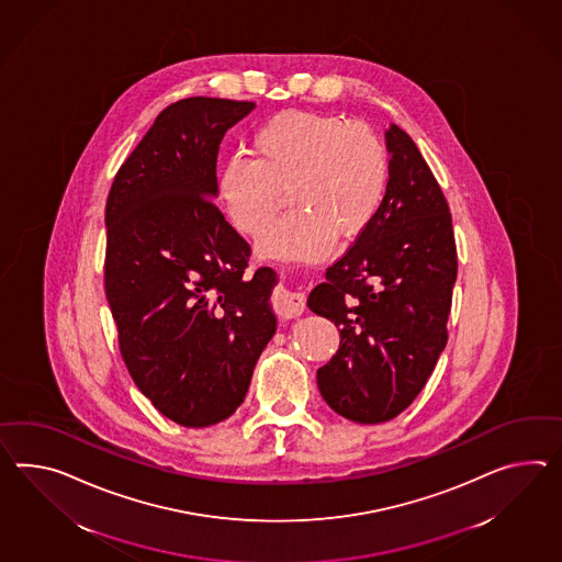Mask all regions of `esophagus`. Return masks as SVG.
Instances as JSON below:
<instances>
[{"label": "esophagus", "instance_id": "1", "mask_svg": "<svg viewBox=\"0 0 562 562\" xmlns=\"http://www.w3.org/2000/svg\"><path fill=\"white\" fill-rule=\"evenodd\" d=\"M304 308H306V299L302 292L282 290L276 299V313L282 318H296L304 313Z\"/></svg>", "mask_w": 562, "mask_h": 562}]
</instances>
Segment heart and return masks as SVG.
Here are the masks:
<instances>
[{"instance_id": "1", "label": "heart", "mask_w": 562, "mask_h": 562, "mask_svg": "<svg viewBox=\"0 0 562 562\" xmlns=\"http://www.w3.org/2000/svg\"><path fill=\"white\" fill-rule=\"evenodd\" d=\"M254 160L235 156L220 177V199L233 225L260 237L274 223L282 191L296 209L260 244L261 256L313 261L329 256L335 237L353 239L382 205L390 158L368 125L339 115L276 113L251 137Z\"/></svg>"}]
</instances>
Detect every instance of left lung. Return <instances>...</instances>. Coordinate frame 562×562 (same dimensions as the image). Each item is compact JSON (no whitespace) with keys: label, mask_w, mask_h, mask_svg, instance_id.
<instances>
[{"label":"left lung","mask_w":562,"mask_h":562,"mask_svg":"<svg viewBox=\"0 0 562 562\" xmlns=\"http://www.w3.org/2000/svg\"><path fill=\"white\" fill-rule=\"evenodd\" d=\"M390 180L378 215L327 268L308 308L341 342L316 371L321 396L359 425L396 418L447 345L457 246L447 199L412 137L390 125Z\"/></svg>","instance_id":"left-lung-1"}]
</instances>
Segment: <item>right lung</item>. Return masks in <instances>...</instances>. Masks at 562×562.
<instances>
[{"label": "right lung", "mask_w": 562, "mask_h": 562, "mask_svg": "<svg viewBox=\"0 0 562 562\" xmlns=\"http://www.w3.org/2000/svg\"><path fill=\"white\" fill-rule=\"evenodd\" d=\"M256 103L189 97L168 105L117 170L105 205V296L125 368L166 418L217 425L244 402L274 337L272 268L225 221L217 154Z\"/></svg>", "instance_id": "obj_1"}]
</instances>
